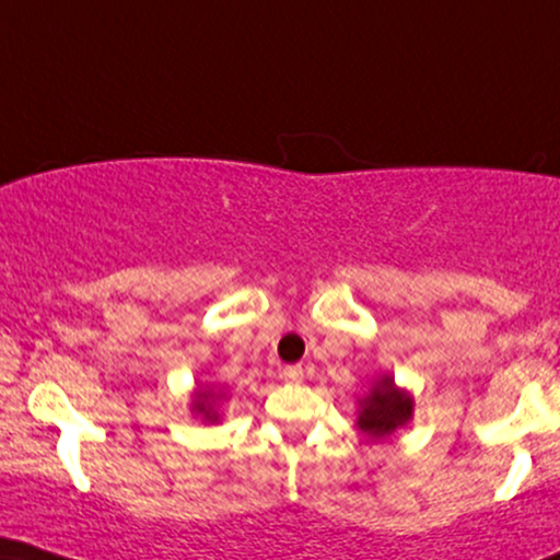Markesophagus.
Listing matches in <instances>:
<instances>
[{
  "label": "esophagus",
  "instance_id": "34e87169",
  "mask_svg": "<svg viewBox=\"0 0 560 560\" xmlns=\"http://www.w3.org/2000/svg\"><path fill=\"white\" fill-rule=\"evenodd\" d=\"M302 377H304L302 366H284V370H281V380L289 382V385H300Z\"/></svg>",
  "mask_w": 560,
  "mask_h": 560
}]
</instances>
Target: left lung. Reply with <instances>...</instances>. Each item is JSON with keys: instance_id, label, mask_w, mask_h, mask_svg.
<instances>
[{"instance_id": "obj_1", "label": "left lung", "mask_w": 560, "mask_h": 560, "mask_svg": "<svg viewBox=\"0 0 560 560\" xmlns=\"http://www.w3.org/2000/svg\"><path fill=\"white\" fill-rule=\"evenodd\" d=\"M413 395L395 385L393 374L385 372L372 382L370 393L357 398V429L372 442H382L413 421Z\"/></svg>"}]
</instances>
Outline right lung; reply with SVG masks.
Returning <instances> with one entry per match:
<instances>
[{
  "label": "right lung",
  "instance_id": "right-lung-1",
  "mask_svg": "<svg viewBox=\"0 0 560 560\" xmlns=\"http://www.w3.org/2000/svg\"><path fill=\"white\" fill-rule=\"evenodd\" d=\"M230 395L224 387L214 385H196L194 393H190V413L201 416L203 423H219L222 421V402L228 400Z\"/></svg>",
  "mask_w": 560,
  "mask_h": 560
}]
</instances>
